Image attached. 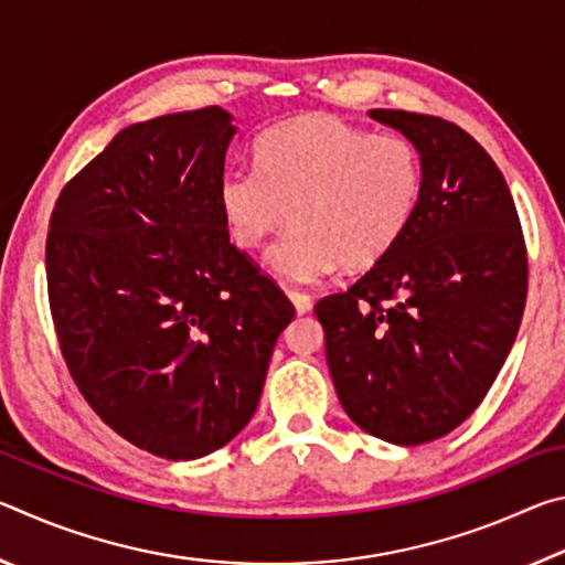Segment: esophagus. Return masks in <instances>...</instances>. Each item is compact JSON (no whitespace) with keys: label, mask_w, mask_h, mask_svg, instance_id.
I'll return each mask as SVG.
<instances>
[{"label":"esophagus","mask_w":565,"mask_h":565,"mask_svg":"<svg viewBox=\"0 0 565 565\" xmlns=\"http://www.w3.org/2000/svg\"><path fill=\"white\" fill-rule=\"evenodd\" d=\"M286 296H289L291 303H294V309L299 311V313H306V311L311 309V296H309V294L296 291V289H289V291H286Z\"/></svg>","instance_id":"obj_1"}]
</instances>
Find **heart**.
I'll return each instance as SVG.
<instances>
[{
  "label": "heart",
  "mask_w": 565,
  "mask_h": 565,
  "mask_svg": "<svg viewBox=\"0 0 565 565\" xmlns=\"http://www.w3.org/2000/svg\"><path fill=\"white\" fill-rule=\"evenodd\" d=\"M424 191V161L401 134H374L329 114L279 124L256 145V169H228L218 204L238 248L294 226L269 264L291 281L371 269L398 244Z\"/></svg>",
  "instance_id": "obj_1"
}]
</instances>
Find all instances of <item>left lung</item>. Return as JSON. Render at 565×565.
Returning <instances> with one entry per match:
<instances>
[{
	"mask_svg": "<svg viewBox=\"0 0 565 565\" xmlns=\"http://www.w3.org/2000/svg\"><path fill=\"white\" fill-rule=\"evenodd\" d=\"M369 117L414 141L424 191L398 244L313 311L349 418L418 446L454 431L489 394L521 327L529 259L509 184L471 134L416 111Z\"/></svg>",
	"mask_w": 565,
	"mask_h": 565,
	"instance_id": "left-lung-1",
	"label": "left lung"
}]
</instances>
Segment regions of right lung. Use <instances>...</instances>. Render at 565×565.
Here are the masks:
<instances>
[{
	"mask_svg": "<svg viewBox=\"0 0 565 565\" xmlns=\"http://www.w3.org/2000/svg\"><path fill=\"white\" fill-rule=\"evenodd\" d=\"M234 134L222 107L131 124L62 189L46 236L74 384L104 424L169 461L242 431L296 313L228 242L218 181Z\"/></svg>",
	"mask_w": 565,
	"mask_h": 565,
	"instance_id": "1",
	"label": "right lung"
}]
</instances>
